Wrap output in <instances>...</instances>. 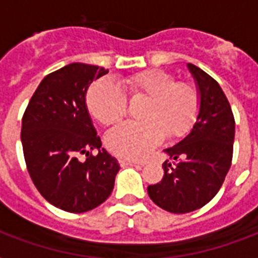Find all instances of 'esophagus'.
Segmentation results:
<instances>
[{"label": "esophagus", "mask_w": 258, "mask_h": 258, "mask_svg": "<svg viewBox=\"0 0 258 258\" xmlns=\"http://www.w3.org/2000/svg\"><path fill=\"white\" fill-rule=\"evenodd\" d=\"M119 163H120L121 167H128V166H143V163H139V162L135 161H128V159H119Z\"/></svg>", "instance_id": "obj_1"}]
</instances>
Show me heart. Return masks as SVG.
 <instances>
[{
    "label": "heart",
    "mask_w": 258,
    "mask_h": 258,
    "mask_svg": "<svg viewBox=\"0 0 258 258\" xmlns=\"http://www.w3.org/2000/svg\"><path fill=\"white\" fill-rule=\"evenodd\" d=\"M130 96L146 97L141 109L142 120L124 121L105 134L107 149L125 159H143L165 135L179 139L192 128L200 112V93L190 83L176 82L174 75L150 70L123 80ZM87 108L101 124H112L127 112V99L108 79L97 80L87 92Z\"/></svg>",
    "instance_id": "heart-1"
}]
</instances>
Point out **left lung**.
<instances>
[{
	"instance_id": "1",
	"label": "left lung",
	"mask_w": 258,
	"mask_h": 258,
	"mask_svg": "<svg viewBox=\"0 0 258 258\" xmlns=\"http://www.w3.org/2000/svg\"><path fill=\"white\" fill-rule=\"evenodd\" d=\"M187 70L200 93V112L190 133L163 150L170 157L163 179L147 187L154 204L175 214L202 208L218 192L232 165L236 127L220 84L194 64Z\"/></svg>"
}]
</instances>
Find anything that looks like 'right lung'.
Returning <instances> with one entry per match:
<instances>
[{
	"label": "right lung",
	"mask_w": 258,
	"mask_h": 258,
	"mask_svg": "<svg viewBox=\"0 0 258 258\" xmlns=\"http://www.w3.org/2000/svg\"><path fill=\"white\" fill-rule=\"evenodd\" d=\"M108 74L101 67L72 62L42 79L22 117L21 143L26 167L44 198L70 213L97 208L112 192L120 166L101 149L87 91ZM96 149L98 155L90 154ZM86 153L80 161L78 155Z\"/></svg>",
	"instance_id": "obj_1"
}]
</instances>
